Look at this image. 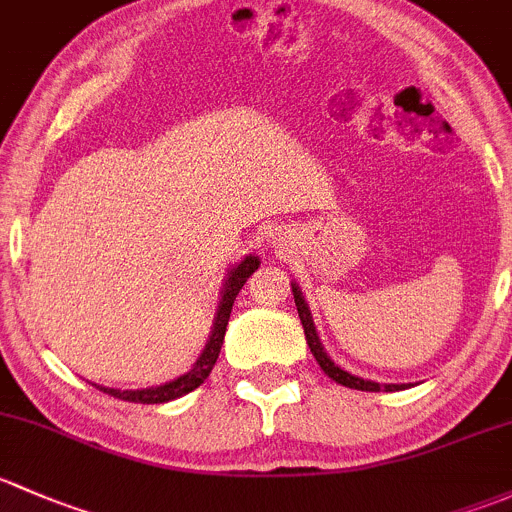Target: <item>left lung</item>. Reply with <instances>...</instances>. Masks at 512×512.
Here are the masks:
<instances>
[{"instance_id":"1","label":"left lung","mask_w":512,"mask_h":512,"mask_svg":"<svg viewBox=\"0 0 512 512\" xmlns=\"http://www.w3.org/2000/svg\"><path fill=\"white\" fill-rule=\"evenodd\" d=\"M291 286H293L295 308H298L300 323H303L305 340H308L310 352H313V357L318 360V365L323 367V372L328 374L330 379H335V382L342 384V387L360 389V392H379V389H384V392H397V389L407 387V384H379V382H372V379H362V377H357V374H350L347 370H342V367H337L335 362L328 357V352H325L323 342H320L318 330H315V323H313V315H310L308 303H305V298H303V291H300L295 283H291Z\"/></svg>"}]
</instances>
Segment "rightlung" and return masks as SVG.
Here are the masks:
<instances>
[{
    "label": "right lung",
    "mask_w": 512,
    "mask_h": 512,
    "mask_svg": "<svg viewBox=\"0 0 512 512\" xmlns=\"http://www.w3.org/2000/svg\"><path fill=\"white\" fill-rule=\"evenodd\" d=\"M258 256H246L244 261L236 263L229 273H226V281L224 288H221V300H219V308L217 315H214V328L212 335H209L207 347L202 350L199 360L194 362L192 370L184 372L182 377L172 379V382L160 384V387H150V389H110V387H96L100 392L110 394V397H118L123 402H135V404H165L172 402V399L184 397L189 394L192 389H197L204 379L209 377V372L214 370L217 365V357L221 352V342H224L226 335V325H229V315H231V305H234L236 295H239L241 288H244L246 278L258 268Z\"/></svg>",
    "instance_id": "right-lung-1"
}]
</instances>
